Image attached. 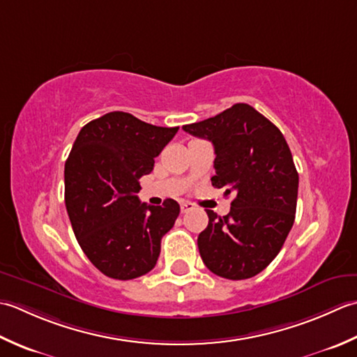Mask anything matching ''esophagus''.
<instances>
[{
    "instance_id": "34e87169",
    "label": "esophagus",
    "mask_w": 357,
    "mask_h": 357,
    "mask_svg": "<svg viewBox=\"0 0 357 357\" xmlns=\"http://www.w3.org/2000/svg\"><path fill=\"white\" fill-rule=\"evenodd\" d=\"M192 209H194L192 203H189V202L181 203V213H189V211H192Z\"/></svg>"
}]
</instances>
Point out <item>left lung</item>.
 <instances>
[{
  "label": "left lung",
  "instance_id": "8db88e82",
  "mask_svg": "<svg viewBox=\"0 0 357 357\" xmlns=\"http://www.w3.org/2000/svg\"><path fill=\"white\" fill-rule=\"evenodd\" d=\"M183 130L214 144L211 181L234 195L227 215L206 209L208 227L197 238L203 264L225 279H250L278 256L294 223L299 174L285 137L245 103Z\"/></svg>",
  "mask_w": 357,
  "mask_h": 357
}]
</instances>
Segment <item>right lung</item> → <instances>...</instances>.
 Wrapping results in <instances>:
<instances>
[{"instance_id":"right-lung-1","label":"right lung","mask_w":357,"mask_h":357,"mask_svg":"<svg viewBox=\"0 0 357 357\" xmlns=\"http://www.w3.org/2000/svg\"><path fill=\"white\" fill-rule=\"evenodd\" d=\"M177 130L115 111L87 123L72 146L64 202L78 245L107 278L137 279L157 264L162 237L180 206L172 199L162 206L146 205L137 192Z\"/></svg>"}]
</instances>
